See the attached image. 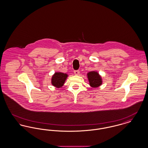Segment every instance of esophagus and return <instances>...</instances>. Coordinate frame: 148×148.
<instances>
[{
	"mask_svg": "<svg viewBox=\"0 0 148 148\" xmlns=\"http://www.w3.org/2000/svg\"><path fill=\"white\" fill-rule=\"evenodd\" d=\"M74 74H75V75H79V73H80V72H79V71H74Z\"/></svg>",
	"mask_w": 148,
	"mask_h": 148,
	"instance_id": "1",
	"label": "esophagus"
}]
</instances>
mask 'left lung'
I'll use <instances>...</instances> for the list:
<instances>
[{"instance_id": "left-lung-1", "label": "left lung", "mask_w": 148, "mask_h": 148, "mask_svg": "<svg viewBox=\"0 0 148 148\" xmlns=\"http://www.w3.org/2000/svg\"><path fill=\"white\" fill-rule=\"evenodd\" d=\"M87 77L89 85L92 88H98L103 83L101 76L96 71H92L88 73Z\"/></svg>"}]
</instances>
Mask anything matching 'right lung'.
<instances>
[{"label": "right lung", "instance_id": "add662e5", "mask_svg": "<svg viewBox=\"0 0 148 148\" xmlns=\"http://www.w3.org/2000/svg\"><path fill=\"white\" fill-rule=\"evenodd\" d=\"M68 75L66 73H63L62 72H56L51 77V83L53 86L57 88H62L65 80H66Z\"/></svg>", "mask_w": 148, "mask_h": 148}]
</instances>
